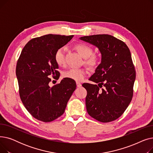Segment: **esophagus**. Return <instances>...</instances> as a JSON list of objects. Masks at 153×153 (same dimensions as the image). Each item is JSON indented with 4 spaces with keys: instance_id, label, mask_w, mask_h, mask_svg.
<instances>
[{
    "instance_id": "obj_1",
    "label": "esophagus",
    "mask_w": 153,
    "mask_h": 153,
    "mask_svg": "<svg viewBox=\"0 0 153 153\" xmlns=\"http://www.w3.org/2000/svg\"><path fill=\"white\" fill-rule=\"evenodd\" d=\"M76 85H77V87H81L82 86L81 84L80 83V82H76Z\"/></svg>"
}]
</instances>
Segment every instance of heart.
<instances>
[{"label": "heart", "mask_w": 153, "mask_h": 153, "mask_svg": "<svg viewBox=\"0 0 153 153\" xmlns=\"http://www.w3.org/2000/svg\"><path fill=\"white\" fill-rule=\"evenodd\" d=\"M76 50L85 59L84 63L92 68L97 67L100 63L99 56L92 54L93 50L91 47L85 44L79 43L74 46ZM64 48H59L54 53V60L59 66H63L65 64V58H64ZM87 71L84 68H71L68 71H64L62 74L63 77L77 81H81L84 79Z\"/></svg>", "instance_id": "heart-1"}]
</instances>
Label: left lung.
<instances>
[{"label":"left lung","instance_id":"obj_1","mask_svg":"<svg viewBox=\"0 0 153 153\" xmlns=\"http://www.w3.org/2000/svg\"><path fill=\"white\" fill-rule=\"evenodd\" d=\"M80 39L97 47L102 55L101 63L89 78L98 85L82 84L87 92V113L100 122L114 121L124 113L133 97L136 71L130 51L123 42L110 35Z\"/></svg>","mask_w":153,"mask_h":153}]
</instances>
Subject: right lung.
Here are the masks:
<instances>
[{"label": "right lung", "instance_id": "add662e5", "mask_svg": "<svg viewBox=\"0 0 153 153\" xmlns=\"http://www.w3.org/2000/svg\"><path fill=\"white\" fill-rule=\"evenodd\" d=\"M73 35L48 34L33 38L24 46L16 66L19 94L29 113L43 122L61 116L75 91L74 80L64 78L50 87V75L59 79V67L54 60L58 48L66 45Z\"/></svg>", "mask_w": 153, "mask_h": 153}]
</instances>
